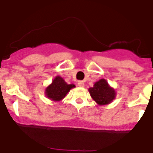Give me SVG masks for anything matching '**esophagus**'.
<instances>
[{
	"label": "esophagus",
	"mask_w": 153,
	"mask_h": 153,
	"mask_svg": "<svg viewBox=\"0 0 153 153\" xmlns=\"http://www.w3.org/2000/svg\"><path fill=\"white\" fill-rule=\"evenodd\" d=\"M78 86H80V87H84V81H78Z\"/></svg>",
	"instance_id": "1"
}]
</instances>
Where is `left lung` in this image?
Wrapping results in <instances>:
<instances>
[{
  "label": "left lung",
  "mask_w": 153,
  "mask_h": 153,
  "mask_svg": "<svg viewBox=\"0 0 153 153\" xmlns=\"http://www.w3.org/2000/svg\"><path fill=\"white\" fill-rule=\"evenodd\" d=\"M92 99L99 106L106 105L113 101L116 97L115 89L108 84L104 78L100 79L88 89Z\"/></svg>",
  "instance_id": "left-lung-1"
}]
</instances>
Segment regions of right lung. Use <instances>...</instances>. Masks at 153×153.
<instances>
[{"label":"right lung","mask_w":153,"mask_h":153,"mask_svg":"<svg viewBox=\"0 0 153 153\" xmlns=\"http://www.w3.org/2000/svg\"><path fill=\"white\" fill-rule=\"evenodd\" d=\"M75 87V84H68L62 77L58 75L46 88L44 92L47 98L58 102L64 99L70 89Z\"/></svg>","instance_id":"1"}]
</instances>
